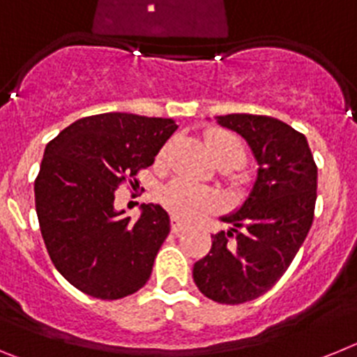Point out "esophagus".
I'll return each mask as SVG.
<instances>
[{
    "instance_id": "34e87169",
    "label": "esophagus",
    "mask_w": 357,
    "mask_h": 357,
    "mask_svg": "<svg viewBox=\"0 0 357 357\" xmlns=\"http://www.w3.org/2000/svg\"><path fill=\"white\" fill-rule=\"evenodd\" d=\"M185 229L184 223L178 220V218H172V232L173 234H178V232H182V230Z\"/></svg>"
}]
</instances>
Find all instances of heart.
Returning a JSON list of instances; mask_svg holds the SVG:
<instances>
[{
    "mask_svg": "<svg viewBox=\"0 0 357 357\" xmlns=\"http://www.w3.org/2000/svg\"><path fill=\"white\" fill-rule=\"evenodd\" d=\"M207 146L213 157L236 155L243 162L245 148L238 135L225 130H213L207 134ZM162 204L176 218L195 220V218L216 211L223 206L222 195L214 189L204 188L188 178H175L162 191Z\"/></svg>",
    "mask_w": 357,
    "mask_h": 357,
    "instance_id": "heart-1",
    "label": "heart"
}]
</instances>
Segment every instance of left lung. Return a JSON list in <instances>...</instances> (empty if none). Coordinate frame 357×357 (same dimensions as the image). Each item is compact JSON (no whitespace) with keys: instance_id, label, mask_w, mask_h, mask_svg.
<instances>
[{"instance_id":"left-lung-1","label":"left lung","mask_w":357,"mask_h":357,"mask_svg":"<svg viewBox=\"0 0 357 357\" xmlns=\"http://www.w3.org/2000/svg\"><path fill=\"white\" fill-rule=\"evenodd\" d=\"M250 146L257 175L239 209L222 216L227 232L193 266L195 284L220 304L264 295L288 270L313 223L317 164L305 135L280 119L255 114L216 116Z\"/></svg>"}]
</instances>
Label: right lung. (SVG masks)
<instances>
[{"mask_svg": "<svg viewBox=\"0 0 357 357\" xmlns=\"http://www.w3.org/2000/svg\"><path fill=\"white\" fill-rule=\"evenodd\" d=\"M173 119L127 112L87 116L50 141L36 178L40 234L61 275L85 295L116 301L146 284L168 213L143 204L132 222L114 209L116 189L153 164L176 130Z\"/></svg>", "mask_w": 357, "mask_h": 357, "instance_id": "right-lung-1", "label": "right lung"}]
</instances>
